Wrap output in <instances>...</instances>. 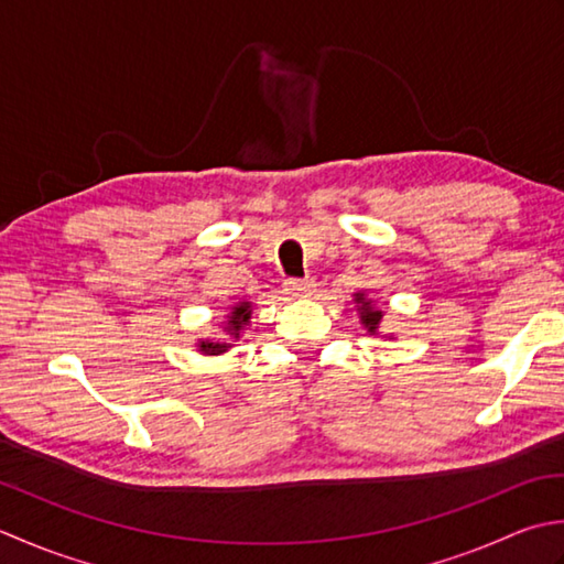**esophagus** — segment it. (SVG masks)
Here are the masks:
<instances>
[{"mask_svg":"<svg viewBox=\"0 0 564 564\" xmlns=\"http://www.w3.org/2000/svg\"><path fill=\"white\" fill-rule=\"evenodd\" d=\"M314 286H316V282L314 280H299V278H290V280H284V292L290 294V296H308L314 292Z\"/></svg>","mask_w":564,"mask_h":564,"instance_id":"esophagus-1","label":"esophagus"}]
</instances>
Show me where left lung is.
<instances>
[{"label":"left lung","mask_w":564,"mask_h":564,"mask_svg":"<svg viewBox=\"0 0 564 564\" xmlns=\"http://www.w3.org/2000/svg\"><path fill=\"white\" fill-rule=\"evenodd\" d=\"M355 302H360L362 304V324L367 326V330L370 333H375V328L379 326V321H382V312H375V308L370 306V302H365V296L362 294H355Z\"/></svg>","instance_id":"obj_1"}]
</instances>
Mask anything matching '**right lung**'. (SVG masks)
<instances>
[{"label":"right lung","mask_w":564,"mask_h":564,"mask_svg":"<svg viewBox=\"0 0 564 564\" xmlns=\"http://www.w3.org/2000/svg\"><path fill=\"white\" fill-rule=\"evenodd\" d=\"M248 318H250V304H248V302L238 304V306L234 308V312H231V318H228V333H231L234 338H238V330L248 324ZM226 348H228L226 343H209V340L202 343V350L209 352V355L224 352Z\"/></svg>","instance_id":"add662e5"}]
</instances>
